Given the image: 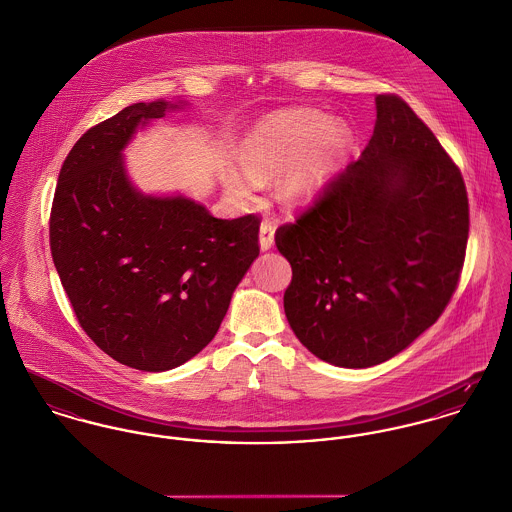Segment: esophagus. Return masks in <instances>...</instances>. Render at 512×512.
<instances>
[{
	"mask_svg": "<svg viewBox=\"0 0 512 512\" xmlns=\"http://www.w3.org/2000/svg\"><path fill=\"white\" fill-rule=\"evenodd\" d=\"M259 243H261V249H263V251H267V249L273 247V243H275V224H273V222L265 220V222L261 224V229H259Z\"/></svg>",
	"mask_w": 512,
	"mask_h": 512,
	"instance_id": "1",
	"label": "esophagus"
}]
</instances>
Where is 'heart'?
I'll return each mask as SVG.
<instances>
[{
    "mask_svg": "<svg viewBox=\"0 0 512 512\" xmlns=\"http://www.w3.org/2000/svg\"><path fill=\"white\" fill-rule=\"evenodd\" d=\"M347 131L326 115L310 110H294L273 115L247 137L241 147V167L245 174H231L229 192L241 200L253 198L257 184L284 171L310 148V154L288 169L279 180V194L288 202L314 198L330 180L345 147Z\"/></svg>",
    "mask_w": 512,
    "mask_h": 512,
    "instance_id": "heart-1",
    "label": "heart"
}]
</instances>
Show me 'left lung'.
<instances>
[{
    "label": "left lung",
    "mask_w": 512,
    "mask_h": 512,
    "mask_svg": "<svg viewBox=\"0 0 512 512\" xmlns=\"http://www.w3.org/2000/svg\"><path fill=\"white\" fill-rule=\"evenodd\" d=\"M373 135L292 224L284 314L326 363L363 369L406 349L446 310L469 237L463 176L397 94H379Z\"/></svg>",
    "instance_id": "obj_1"
}]
</instances>
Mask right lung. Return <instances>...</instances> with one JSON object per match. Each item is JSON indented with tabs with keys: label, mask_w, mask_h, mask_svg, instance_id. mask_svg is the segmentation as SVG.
I'll use <instances>...</instances> for the list:
<instances>
[{
	"label": "right lung",
	"mask_w": 512,
	"mask_h": 512,
	"mask_svg": "<svg viewBox=\"0 0 512 512\" xmlns=\"http://www.w3.org/2000/svg\"><path fill=\"white\" fill-rule=\"evenodd\" d=\"M165 100L133 104L90 127L58 174L51 253L78 324L104 353L169 371L220 330L231 294L259 255L255 214L218 220L184 196L137 192L121 149Z\"/></svg>",
	"instance_id": "add662e5"
}]
</instances>
